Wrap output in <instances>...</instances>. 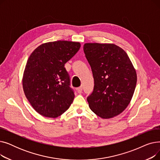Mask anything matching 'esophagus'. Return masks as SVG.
<instances>
[{"mask_svg": "<svg viewBox=\"0 0 160 160\" xmlns=\"http://www.w3.org/2000/svg\"><path fill=\"white\" fill-rule=\"evenodd\" d=\"M77 92H78V93L79 94H81V93H82V90H83L82 87H80V88H77Z\"/></svg>", "mask_w": 160, "mask_h": 160, "instance_id": "34e87169", "label": "esophagus"}]
</instances>
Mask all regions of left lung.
Listing matches in <instances>:
<instances>
[{
  "instance_id": "1",
  "label": "left lung",
  "mask_w": 160,
  "mask_h": 160,
  "mask_svg": "<svg viewBox=\"0 0 160 160\" xmlns=\"http://www.w3.org/2000/svg\"><path fill=\"white\" fill-rule=\"evenodd\" d=\"M83 51L95 83L87 98L90 109L102 119L119 115L130 102L137 83L136 71L128 54L111 43H85Z\"/></svg>"
}]
</instances>
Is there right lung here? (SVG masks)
<instances>
[{
    "mask_svg": "<svg viewBox=\"0 0 160 160\" xmlns=\"http://www.w3.org/2000/svg\"><path fill=\"white\" fill-rule=\"evenodd\" d=\"M80 48L78 42H48L37 47L28 58L22 77L23 90L40 115L56 118L72 104L74 91L64 66Z\"/></svg>",
    "mask_w": 160,
    "mask_h": 160,
    "instance_id": "right-lung-1",
    "label": "right lung"
}]
</instances>
